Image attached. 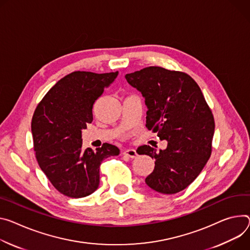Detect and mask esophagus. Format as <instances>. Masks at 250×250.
I'll return each instance as SVG.
<instances>
[{
	"label": "esophagus",
	"mask_w": 250,
	"mask_h": 250,
	"mask_svg": "<svg viewBox=\"0 0 250 250\" xmlns=\"http://www.w3.org/2000/svg\"><path fill=\"white\" fill-rule=\"evenodd\" d=\"M124 154H125V155H126V156H128V157H130V158H135V157L138 156V152H137V150L133 149V148L125 149V150L124 151Z\"/></svg>",
	"instance_id": "obj_1"
}]
</instances>
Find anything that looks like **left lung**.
Masks as SVG:
<instances>
[{
	"label": "left lung",
	"instance_id": "1",
	"mask_svg": "<svg viewBox=\"0 0 250 250\" xmlns=\"http://www.w3.org/2000/svg\"><path fill=\"white\" fill-rule=\"evenodd\" d=\"M125 80L145 98L147 129L167 142L160 151L149 146L138 148L139 154L155 160L146 184L164 194L184 190L211 154L214 120L201 89L188 75L161 66L127 74Z\"/></svg>",
	"mask_w": 250,
	"mask_h": 250
}]
</instances>
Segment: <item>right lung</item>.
Masks as SVG:
<instances>
[{"mask_svg": "<svg viewBox=\"0 0 250 250\" xmlns=\"http://www.w3.org/2000/svg\"><path fill=\"white\" fill-rule=\"evenodd\" d=\"M118 75L74 72L61 79L35 110L32 134L38 164L65 196L80 198L95 192L101 164L120 154L109 144L96 150L82 147V130L93 122L94 104Z\"/></svg>", "mask_w": 250, "mask_h": 250, "instance_id": "add662e5", "label": "right lung"}]
</instances>
